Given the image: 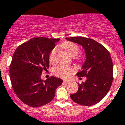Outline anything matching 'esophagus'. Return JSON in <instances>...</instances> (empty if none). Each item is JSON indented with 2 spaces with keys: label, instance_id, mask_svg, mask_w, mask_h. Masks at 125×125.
<instances>
[{
  "label": "esophagus",
  "instance_id": "1",
  "mask_svg": "<svg viewBox=\"0 0 125 125\" xmlns=\"http://www.w3.org/2000/svg\"><path fill=\"white\" fill-rule=\"evenodd\" d=\"M70 82V81H63V83H69Z\"/></svg>",
  "mask_w": 125,
  "mask_h": 125
}]
</instances>
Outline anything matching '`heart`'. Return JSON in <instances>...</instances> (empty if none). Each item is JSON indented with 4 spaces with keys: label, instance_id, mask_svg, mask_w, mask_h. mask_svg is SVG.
<instances>
[{
    "label": "heart",
    "instance_id": "heart-1",
    "mask_svg": "<svg viewBox=\"0 0 125 125\" xmlns=\"http://www.w3.org/2000/svg\"><path fill=\"white\" fill-rule=\"evenodd\" d=\"M63 46L72 56H75L78 55L79 52V48L75 43L72 42H65L63 44ZM56 53L57 48H53L50 53L49 60L52 63H55L56 61ZM75 72V69L72 67L66 65H60L55 67L53 72L55 75L58 76L62 79H69Z\"/></svg>",
    "mask_w": 125,
    "mask_h": 125
}]
</instances>
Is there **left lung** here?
<instances>
[{
  "instance_id": "1",
  "label": "left lung",
  "mask_w": 125,
  "mask_h": 125,
  "mask_svg": "<svg viewBox=\"0 0 125 125\" xmlns=\"http://www.w3.org/2000/svg\"><path fill=\"white\" fill-rule=\"evenodd\" d=\"M65 39L81 45L86 55L82 70L77 73L79 77H86V81L79 84L78 91L70 94V97L79 104L85 106L95 104L108 94L112 84L113 65L109 52L93 39L81 36Z\"/></svg>"
}]
</instances>
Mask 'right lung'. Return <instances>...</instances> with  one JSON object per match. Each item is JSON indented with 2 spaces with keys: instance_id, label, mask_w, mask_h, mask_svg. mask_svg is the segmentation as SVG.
Wrapping results in <instances>:
<instances>
[{
  "instance_id": "add662e5",
  "label": "right lung",
  "mask_w": 125,
  "mask_h": 125,
  "mask_svg": "<svg viewBox=\"0 0 125 125\" xmlns=\"http://www.w3.org/2000/svg\"><path fill=\"white\" fill-rule=\"evenodd\" d=\"M60 39L34 38L21 44L15 50L9 69L12 87L18 98L32 108L53 100L61 79L52 76L41 79L42 72L49 68V55Z\"/></svg>"
}]
</instances>
